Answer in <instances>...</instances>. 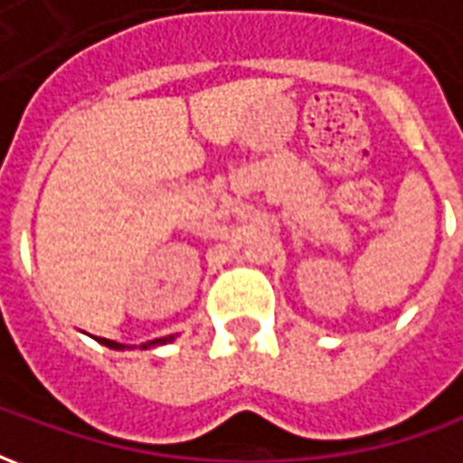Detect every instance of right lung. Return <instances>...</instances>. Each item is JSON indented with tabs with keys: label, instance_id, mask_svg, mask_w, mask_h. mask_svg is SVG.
<instances>
[{
	"label": "right lung",
	"instance_id": "obj_1",
	"mask_svg": "<svg viewBox=\"0 0 463 463\" xmlns=\"http://www.w3.org/2000/svg\"><path fill=\"white\" fill-rule=\"evenodd\" d=\"M96 340L101 342V345H106V347L111 349H131L133 345H121V342H114V340H106V337H96ZM175 340V335H168V337H156V340H148L143 342L141 349H151V347H161V345H168V342Z\"/></svg>",
	"mask_w": 463,
	"mask_h": 463
}]
</instances>
